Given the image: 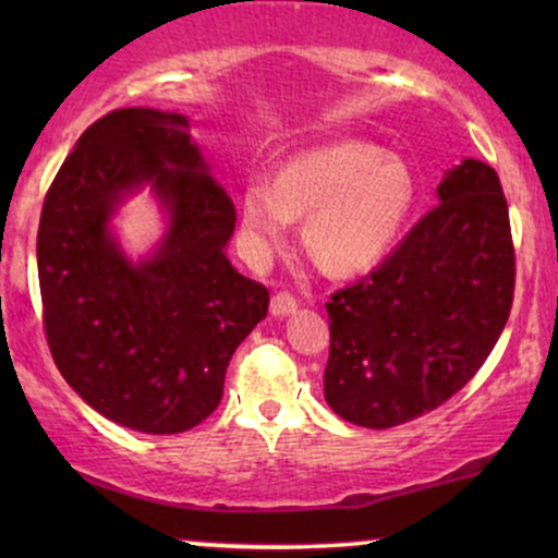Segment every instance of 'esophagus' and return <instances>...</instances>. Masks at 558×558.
I'll return each mask as SVG.
<instances>
[{
  "mask_svg": "<svg viewBox=\"0 0 558 558\" xmlns=\"http://www.w3.org/2000/svg\"><path fill=\"white\" fill-rule=\"evenodd\" d=\"M293 310H296V296H293V293L278 291V293H275V296L270 299V312H272V317H286V315H291Z\"/></svg>",
  "mask_w": 558,
  "mask_h": 558,
  "instance_id": "obj_1",
  "label": "esophagus"
}]
</instances>
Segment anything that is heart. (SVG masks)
<instances>
[{
    "label": "heart",
    "mask_w": 558,
    "mask_h": 558,
    "mask_svg": "<svg viewBox=\"0 0 558 558\" xmlns=\"http://www.w3.org/2000/svg\"><path fill=\"white\" fill-rule=\"evenodd\" d=\"M414 175L399 157L364 141H341L306 151L278 181L252 178L243 191V230L265 257L291 230L293 215H310L304 243L328 272L375 267L399 239L414 204Z\"/></svg>",
    "instance_id": "heart-1"
}]
</instances>
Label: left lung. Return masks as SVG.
Instances as JSON below:
<instances>
[{"instance_id": "obj_1", "label": "left lung", "mask_w": 558, "mask_h": 558, "mask_svg": "<svg viewBox=\"0 0 558 558\" xmlns=\"http://www.w3.org/2000/svg\"><path fill=\"white\" fill-rule=\"evenodd\" d=\"M438 202L325 304V399L351 425L386 430L438 409L477 375L509 319L514 243L496 170L464 159Z\"/></svg>"}]
</instances>
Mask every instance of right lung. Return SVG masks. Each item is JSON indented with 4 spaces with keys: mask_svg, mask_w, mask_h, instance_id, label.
Segmentation results:
<instances>
[{
    "mask_svg": "<svg viewBox=\"0 0 558 558\" xmlns=\"http://www.w3.org/2000/svg\"><path fill=\"white\" fill-rule=\"evenodd\" d=\"M189 128L185 114L146 107L88 125L49 185L36 239L57 369L107 420L151 435L215 412L230 356L270 306L267 288L226 257L235 207ZM146 182L169 209V233L131 263L109 220Z\"/></svg>",
    "mask_w": 558,
    "mask_h": 558,
    "instance_id": "add662e5",
    "label": "right lung"
}]
</instances>
